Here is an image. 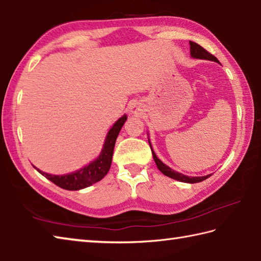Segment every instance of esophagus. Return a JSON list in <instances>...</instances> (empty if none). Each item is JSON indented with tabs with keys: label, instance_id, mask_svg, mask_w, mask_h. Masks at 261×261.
<instances>
[{
	"label": "esophagus",
	"instance_id": "esophagus-1",
	"mask_svg": "<svg viewBox=\"0 0 261 261\" xmlns=\"http://www.w3.org/2000/svg\"><path fill=\"white\" fill-rule=\"evenodd\" d=\"M133 113L136 114V113H137V109H133Z\"/></svg>",
	"mask_w": 261,
	"mask_h": 261
}]
</instances>
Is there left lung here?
I'll return each mask as SVG.
<instances>
[{
	"instance_id": "obj_1",
	"label": "left lung",
	"mask_w": 261,
	"mask_h": 261,
	"mask_svg": "<svg viewBox=\"0 0 261 261\" xmlns=\"http://www.w3.org/2000/svg\"><path fill=\"white\" fill-rule=\"evenodd\" d=\"M190 54L191 56H193L194 58H199V60H208V61H214V62H217L219 63V60L214 56L212 55L211 53L207 51L205 48H203L200 45L196 44V42L194 41H190ZM148 143H150V141H148ZM150 146H151V143H150ZM151 151H152V155H153V159L154 161H155L156 163V167L158 169L160 170V171L164 174L167 175V177L169 178H172L174 180H178V181H181V182H188V184H196V182H200L203 181V180L210 178L211 174H207V175H204V177H188V175H185V174H181L179 173L177 171H174V170L170 169L168 166H166L162 161H160L158 159V156L155 155V153H154V151L152 150V146H151Z\"/></svg>"
}]
</instances>
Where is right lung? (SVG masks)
<instances>
[{"label":"right lung","mask_w":261,"mask_h":261,"mask_svg":"<svg viewBox=\"0 0 261 261\" xmlns=\"http://www.w3.org/2000/svg\"><path fill=\"white\" fill-rule=\"evenodd\" d=\"M126 119L127 117L123 116L121 118L116 121L115 125L111 127V129L109 130L107 137H106L105 145L99 158L97 160H94L93 162L88 164L87 167L80 169L79 171L64 175H54L41 172L40 170L37 168L36 169L38 170V172H40L44 177L50 180L51 182H54L58 187L66 190H80L100 181V180L109 171L111 160H113V153L117 136H118Z\"/></svg>","instance_id":"add662e5"}]
</instances>
